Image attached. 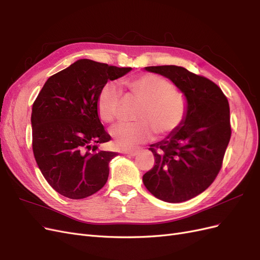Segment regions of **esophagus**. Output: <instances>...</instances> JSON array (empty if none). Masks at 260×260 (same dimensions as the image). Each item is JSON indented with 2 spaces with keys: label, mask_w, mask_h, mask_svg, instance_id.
Listing matches in <instances>:
<instances>
[{
  "label": "esophagus",
  "mask_w": 260,
  "mask_h": 260,
  "mask_svg": "<svg viewBox=\"0 0 260 260\" xmlns=\"http://www.w3.org/2000/svg\"><path fill=\"white\" fill-rule=\"evenodd\" d=\"M125 154L133 157V156H137L139 154V151H138V149H133V151H127V152H125Z\"/></svg>",
  "instance_id": "34e87169"
}]
</instances>
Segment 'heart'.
Segmentation results:
<instances>
[{"mask_svg": "<svg viewBox=\"0 0 260 260\" xmlns=\"http://www.w3.org/2000/svg\"><path fill=\"white\" fill-rule=\"evenodd\" d=\"M124 89L140 102L135 119L129 123H119L109 130L115 145L120 149L135 148L152 139L154 132L158 137L167 136L183 122L187 101L185 94L159 76L142 75L123 81ZM121 92L117 84L108 82L102 86L96 99L100 118L111 123L118 117Z\"/></svg>", "mask_w": 260, "mask_h": 260, "instance_id": "heart-1", "label": "heart"}]
</instances>
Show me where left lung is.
<instances>
[{"mask_svg": "<svg viewBox=\"0 0 260 260\" xmlns=\"http://www.w3.org/2000/svg\"><path fill=\"white\" fill-rule=\"evenodd\" d=\"M145 70L174 82L185 94L187 109L183 122L149 147L155 165L143 176V183L164 202H185L205 191L222 166L231 138L229 102L216 83L183 67Z\"/></svg>", "mask_w": 260, "mask_h": 260, "instance_id": "8db88e82", "label": "left lung"}]
</instances>
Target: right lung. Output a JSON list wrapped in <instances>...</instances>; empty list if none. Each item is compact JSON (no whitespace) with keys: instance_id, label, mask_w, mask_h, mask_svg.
<instances>
[{"instance_id":"1","label":"right lung","mask_w":260,"mask_h":260,"mask_svg":"<svg viewBox=\"0 0 260 260\" xmlns=\"http://www.w3.org/2000/svg\"><path fill=\"white\" fill-rule=\"evenodd\" d=\"M131 69L79 59L51 76L36 99L31 113L35 158L49 184L65 198L85 199L105 185L108 164L117 153L99 149L111 136L99 118L96 99L107 81Z\"/></svg>"}]
</instances>
